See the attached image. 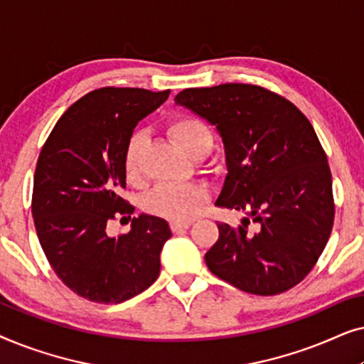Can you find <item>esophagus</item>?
Instances as JSON below:
<instances>
[{
  "label": "esophagus",
  "instance_id": "obj_1",
  "mask_svg": "<svg viewBox=\"0 0 364 364\" xmlns=\"http://www.w3.org/2000/svg\"><path fill=\"white\" fill-rule=\"evenodd\" d=\"M191 227V222H171V230L172 232H181Z\"/></svg>",
  "mask_w": 364,
  "mask_h": 364
}]
</instances>
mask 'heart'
<instances>
[{"label": "heart", "mask_w": 364, "mask_h": 364, "mask_svg": "<svg viewBox=\"0 0 364 364\" xmlns=\"http://www.w3.org/2000/svg\"><path fill=\"white\" fill-rule=\"evenodd\" d=\"M167 131L178 146L192 156L197 149L212 146V132L202 119L191 114H178L167 124ZM142 137L136 134L129 139L124 152V173L127 182L139 183L141 173ZM208 202V191L200 183H161L146 198V210L152 215L172 222H188L196 218Z\"/></svg>", "instance_id": "1"}]
</instances>
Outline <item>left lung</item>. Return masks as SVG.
Masks as SVG:
<instances>
[{
  "mask_svg": "<svg viewBox=\"0 0 364 364\" xmlns=\"http://www.w3.org/2000/svg\"><path fill=\"white\" fill-rule=\"evenodd\" d=\"M176 102L217 126L227 177L215 205L245 210L233 228L217 223L205 253L213 275L272 296L298 285L325 250L335 220L331 172L310 121L280 94L228 82L183 89Z\"/></svg>",
  "mask_w": 364,
  "mask_h": 364,
  "instance_id": "1",
  "label": "left lung"
}]
</instances>
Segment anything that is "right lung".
Instances as JSON below:
<instances>
[{
  "mask_svg": "<svg viewBox=\"0 0 364 364\" xmlns=\"http://www.w3.org/2000/svg\"><path fill=\"white\" fill-rule=\"evenodd\" d=\"M171 89L101 87L73 104L44 142L34 172V227L59 280L96 303H122L157 280L171 228L139 215L126 235H109L116 218L131 220L124 152L134 127Z\"/></svg>",
  "mask_w": 364,
  "mask_h": 364,
  "instance_id": "obj_1",
  "label": "right lung"
}]
</instances>
